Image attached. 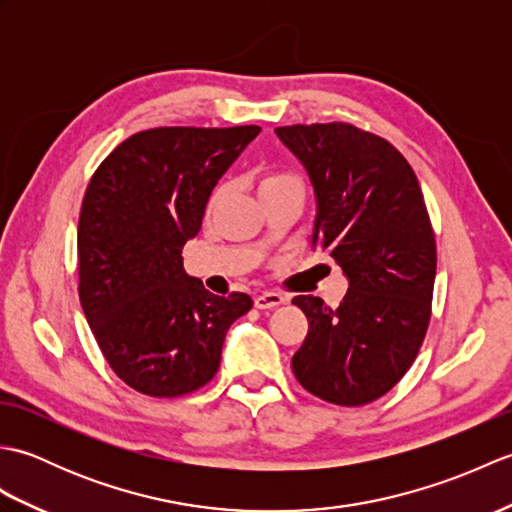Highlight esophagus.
Returning <instances> with one entry per match:
<instances>
[{"label":"esophagus","instance_id":"obj_1","mask_svg":"<svg viewBox=\"0 0 512 512\" xmlns=\"http://www.w3.org/2000/svg\"><path fill=\"white\" fill-rule=\"evenodd\" d=\"M286 301H288V297L281 295V292H262V295L255 297V308L273 310L277 306H284Z\"/></svg>","mask_w":512,"mask_h":512}]
</instances>
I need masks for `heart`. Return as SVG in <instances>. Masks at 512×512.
Segmentation results:
<instances>
[{
    "label": "heart",
    "mask_w": 512,
    "mask_h": 512,
    "mask_svg": "<svg viewBox=\"0 0 512 512\" xmlns=\"http://www.w3.org/2000/svg\"><path fill=\"white\" fill-rule=\"evenodd\" d=\"M286 187H301L299 178L292 176V173H284V171H273V173H266V176L259 180V195L266 193V191H277V189H286ZM224 187L217 189L213 195V202H217L224 195Z\"/></svg>",
    "instance_id": "heart-1"
}]
</instances>
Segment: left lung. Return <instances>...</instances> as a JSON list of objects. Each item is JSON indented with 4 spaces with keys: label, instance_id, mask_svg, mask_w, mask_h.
<instances>
[{
    "label": "left lung",
    "instance_id": "8db88e82",
    "mask_svg": "<svg viewBox=\"0 0 512 512\" xmlns=\"http://www.w3.org/2000/svg\"><path fill=\"white\" fill-rule=\"evenodd\" d=\"M314 193L312 248L347 279L341 306L292 299L308 317L292 372L332 405H367L394 387L416 358L436 281L422 189L396 147L345 123L277 127Z\"/></svg>",
    "mask_w": 512,
    "mask_h": 512
}]
</instances>
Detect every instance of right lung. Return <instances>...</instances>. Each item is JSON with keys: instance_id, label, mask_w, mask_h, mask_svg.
Wrapping results in <instances>:
<instances>
[{"instance_id": "add662e5", "label": "right lung", "mask_w": 512, "mask_h": 512, "mask_svg": "<svg viewBox=\"0 0 512 512\" xmlns=\"http://www.w3.org/2000/svg\"><path fill=\"white\" fill-rule=\"evenodd\" d=\"M262 132L257 125L158 127L129 136L85 191L79 297L107 363L156 398L200 389L220 367L228 328L253 308L184 273L215 184Z\"/></svg>"}]
</instances>
